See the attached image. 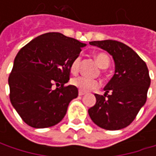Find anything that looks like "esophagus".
<instances>
[{
    "label": "esophagus",
    "mask_w": 156,
    "mask_h": 156,
    "mask_svg": "<svg viewBox=\"0 0 156 156\" xmlns=\"http://www.w3.org/2000/svg\"><path fill=\"white\" fill-rule=\"evenodd\" d=\"M85 94H86V93L83 92V91H80V90L78 91V95H79V96H83V95H85Z\"/></svg>",
    "instance_id": "obj_1"
}]
</instances>
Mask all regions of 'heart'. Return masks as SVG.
<instances>
[{
  "label": "heart",
  "instance_id": "b5f03b06",
  "mask_svg": "<svg viewBox=\"0 0 156 156\" xmlns=\"http://www.w3.org/2000/svg\"><path fill=\"white\" fill-rule=\"evenodd\" d=\"M95 58L98 64V66L105 69L107 68H108L109 66V58L108 56L105 53H98L95 56ZM79 63H80V58L77 57L76 58L73 59V61L71 62L70 65V70L72 73H76L78 72V68H79ZM71 83L78 87L80 91H89V90H93L97 87H99V82L98 80L95 79H90V78H85V77H77L74 78L71 80Z\"/></svg>",
  "mask_w": 156,
  "mask_h": 156
}]
</instances>
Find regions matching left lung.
<instances>
[{"mask_svg":"<svg viewBox=\"0 0 156 156\" xmlns=\"http://www.w3.org/2000/svg\"><path fill=\"white\" fill-rule=\"evenodd\" d=\"M89 44L106 50L113 57L115 74L104 87V96L95 94L97 102L88 109V115L103 129L125 128L146 102L151 83L147 66L136 51L122 42L107 40Z\"/></svg>","mask_w":156,"mask_h":156,"instance_id":"left-lung-1","label":"left lung"}]
</instances>
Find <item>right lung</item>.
<instances>
[{"instance_id":"add662e5","label":"right lung","mask_w":156,"mask_h":156,"mask_svg":"<svg viewBox=\"0 0 156 156\" xmlns=\"http://www.w3.org/2000/svg\"><path fill=\"white\" fill-rule=\"evenodd\" d=\"M86 46L58 32L42 34L17 54L9 77L10 99L22 120L31 127L57 125L65 116L69 104L78 96L69 82L70 65ZM56 83L59 88H52Z\"/></svg>"}]
</instances>
